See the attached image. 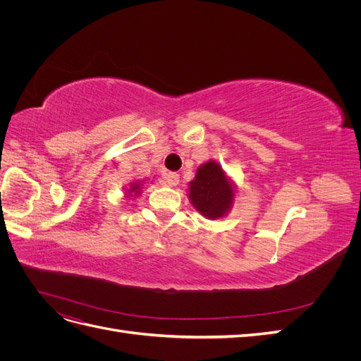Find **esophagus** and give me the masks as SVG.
<instances>
[{
    "mask_svg": "<svg viewBox=\"0 0 361 361\" xmlns=\"http://www.w3.org/2000/svg\"><path fill=\"white\" fill-rule=\"evenodd\" d=\"M167 180H169V183L171 185V187H176V185L179 183V174L174 173V171L167 173Z\"/></svg>",
    "mask_w": 361,
    "mask_h": 361,
    "instance_id": "obj_1",
    "label": "esophagus"
}]
</instances>
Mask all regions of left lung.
I'll list each match as a JSON object with an SVG mask.
<instances>
[{
  "label": "left lung",
  "mask_w": 361,
  "mask_h": 361,
  "mask_svg": "<svg viewBox=\"0 0 361 361\" xmlns=\"http://www.w3.org/2000/svg\"><path fill=\"white\" fill-rule=\"evenodd\" d=\"M188 187L191 204L209 220L226 216L235 203V183L214 159L202 164Z\"/></svg>",
  "instance_id": "left-lung-1"
}]
</instances>
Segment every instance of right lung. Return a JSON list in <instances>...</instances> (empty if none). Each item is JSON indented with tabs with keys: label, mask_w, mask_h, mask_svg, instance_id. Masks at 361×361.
Returning a JSON list of instances; mask_svg holds the SVG:
<instances>
[{
	"label": "right lung",
	"mask_w": 361,
	"mask_h": 361,
	"mask_svg": "<svg viewBox=\"0 0 361 361\" xmlns=\"http://www.w3.org/2000/svg\"><path fill=\"white\" fill-rule=\"evenodd\" d=\"M143 187H145V180H135L130 182L129 187L125 188V197H138V195L143 192Z\"/></svg>",
	"instance_id": "right-lung-1"
}]
</instances>
